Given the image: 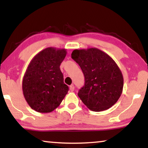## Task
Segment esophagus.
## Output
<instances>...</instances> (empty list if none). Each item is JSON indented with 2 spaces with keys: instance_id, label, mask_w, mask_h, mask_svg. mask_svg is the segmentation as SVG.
<instances>
[{
  "instance_id": "34e87169",
  "label": "esophagus",
  "mask_w": 148,
  "mask_h": 148,
  "mask_svg": "<svg viewBox=\"0 0 148 148\" xmlns=\"http://www.w3.org/2000/svg\"><path fill=\"white\" fill-rule=\"evenodd\" d=\"M69 88H70L71 92H73L74 90H75V87H74L73 85H71L70 87H69Z\"/></svg>"
}]
</instances>
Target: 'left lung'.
Returning a JSON list of instances; mask_svg holds the SVG:
<instances>
[{"label": "left lung", "mask_w": 148, "mask_h": 148, "mask_svg": "<svg viewBox=\"0 0 148 148\" xmlns=\"http://www.w3.org/2000/svg\"><path fill=\"white\" fill-rule=\"evenodd\" d=\"M71 57L85 77L84 86L78 92L83 103L94 112L112 106L123 88L122 72L114 60L96 48L74 50Z\"/></svg>", "instance_id": "8db88e82"}]
</instances>
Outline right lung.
I'll return each mask as SVG.
<instances>
[{
    "label": "right lung",
    "mask_w": 148,
    "mask_h": 148,
    "mask_svg": "<svg viewBox=\"0 0 148 148\" xmlns=\"http://www.w3.org/2000/svg\"><path fill=\"white\" fill-rule=\"evenodd\" d=\"M66 50L48 47L32 58L24 75L22 90L29 106L38 112L53 111L69 91L64 84L60 63Z\"/></svg>",
    "instance_id": "right-lung-1"
}]
</instances>
